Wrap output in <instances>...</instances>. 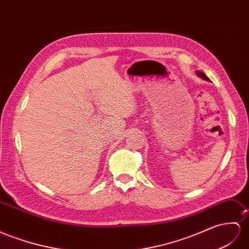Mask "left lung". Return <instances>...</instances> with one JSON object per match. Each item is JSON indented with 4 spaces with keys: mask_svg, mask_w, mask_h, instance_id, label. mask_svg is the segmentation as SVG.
<instances>
[{
    "mask_svg": "<svg viewBox=\"0 0 249 249\" xmlns=\"http://www.w3.org/2000/svg\"><path fill=\"white\" fill-rule=\"evenodd\" d=\"M196 75L197 76H200L201 79H203V80H205V81H208V82H210V80L207 78V75L204 73V72H202V71H199V70H197L196 71Z\"/></svg>",
    "mask_w": 249,
    "mask_h": 249,
    "instance_id": "obj_1",
    "label": "left lung"
}]
</instances>
